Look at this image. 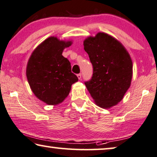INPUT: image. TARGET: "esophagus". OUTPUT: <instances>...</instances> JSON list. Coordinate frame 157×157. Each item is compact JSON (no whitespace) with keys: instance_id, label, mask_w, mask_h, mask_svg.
<instances>
[{"instance_id":"1","label":"esophagus","mask_w":157,"mask_h":157,"mask_svg":"<svg viewBox=\"0 0 157 157\" xmlns=\"http://www.w3.org/2000/svg\"><path fill=\"white\" fill-rule=\"evenodd\" d=\"M77 77H78V78L79 79V80H80V79L81 78V74H78V75H77Z\"/></svg>"}]
</instances>
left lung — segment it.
I'll return each instance as SVG.
<instances>
[{
	"mask_svg": "<svg viewBox=\"0 0 157 157\" xmlns=\"http://www.w3.org/2000/svg\"><path fill=\"white\" fill-rule=\"evenodd\" d=\"M83 46L94 68L92 78L85 85L95 105L105 109L116 105L131 85L130 55L120 41L105 33L86 38Z\"/></svg>",
	"mask_w": 157,
	"mask_h": 157,
	"instance_id": "8db88e82",
	"label": "left lung"
}]
</instances>
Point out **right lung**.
Wrapping results in <instances>:
<instances>
[{"label": "right lung", "mask_w": 157, "mask_h": 157, "mask_svg": "<svg viewBox=\"0 0 157 157\" xmlns=\"http://www.w3.org/2000/svg\"><path fill=\"white\" fill-rule=\"evenodd\" d=\"M71 40L52 36L38 45L29 56L26 76L32 91L47 105H58L69 95L71 85L78 81L71 72V63L63 57V49Z\"/></svg>", "instance_id": "obj_1"}]
</instances>
